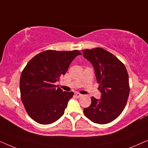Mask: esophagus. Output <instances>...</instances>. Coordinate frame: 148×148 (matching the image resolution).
<instances>
[{
    "label": "esophagus",
    "instance_id": "34e87169",
    "mask_svg": "<svg viewBox=\"0 0 148 148\" xmlns=\"http://www.w3.org/2000/svg\"><path fill=\"white\" fill-rule=\"evenodd\" d=\"M74 95H75V97H76V98H80V97H81L82 96V95L80 94V93H78V92H75L74 93Z\"/></svg>",
    "mask_w": 148,
    "mask_h": 148
}]
</instances>
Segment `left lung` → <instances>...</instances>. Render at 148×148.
Listing matches in <instances>:
<instances>
[{
    "label": "left lung",
    "mask_w": 148,
    "mask_h": 148,
    "mask_svg": "<svg viewBox=\"0 0 148 148\" xmlns=\"http://www.w3.org/2000/svg\"><path fill=\"white\" fill-rule=\"evenodd\" d=\"M82 53L94 67L101 92L100 99L91 97L90 105L84 109V113L95 123H109L121 115L127 102V71L117 58L101 47L85 49Z\"/></svg>",
    "instance_id": "1"
}]
</instances>
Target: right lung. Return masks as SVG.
Masks as SVG:
<instances>
[{"label":"right lung","instance_id":"obj_1","mask_svg":"<svg viewBox=\"0 0 148 148\" xmlns=\"http://www.w3.org/2000/svg\"><path fill=\"white\" fill-rule=\"evenodd\" d=\"M81 54L78 50H46L34 56L25 67L20 78L21 98L35 121L51 124L64 115L74 92H64L54 84Z\"/></svg>","mask_w":148,"mask_h":148}]
</instances>
